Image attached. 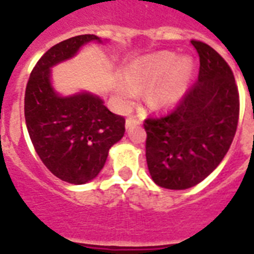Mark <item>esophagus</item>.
I'll return each mask as SVG.
<instances>
[{
	"label": "esophagus",
	"instance_id": "obj_1",
	"mask_svg": "<svg viewBox=\"0 0 254 254\" xmlns=\"http://www.w3.org/2000/svg\"><path fill=\"white\" fill-rule=\"evenodd\" d=\"M138 121L134 119V117H129V119H127V123H125V125H127V129H130V127H133V125H135Z\"/></svg>",
	"mask_w": 254,
	"mask_h": 254
}]
</instances>
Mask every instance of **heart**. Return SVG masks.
Listing matches in <instances>:
<instances>
[{
  "mask_svg": "<svg viewBox=\"0 0 254 254\" xmlns=\"http://www.w3.org/2000/svg\"><path fill=\"white\" fill-rule=\"evenodd\" d=\"M195 70L190 56L168 51L143 56L127 67L124 79L117 82L116 92L123 104L129 106L135 91L145 90L146 103L156 111H171L185 98Z\"/></svg>",
  "mask_w": 254,
  "mask_h": 254,
  "instance_id": "obj_1",
  "label": "heart"
}]
</instances>
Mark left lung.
<instances>
[{"mask_svg":"<svg viewBox=\"0 0 254 254\" xmlns=\"http://www.w3.org/2000/svg\"><path fill=\"white\" fill-rule=\"evenodd\" d=\"M198 79L174 112L145 121L146 160L156 185L183 190L205 180L227 154L239 120L234 73L219 53L191 40Z\"/></svg>","mask_w":254,"mask_h":254,"instance_id":"8db88e82","label":"left lung"}]
</instances>
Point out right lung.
<instances>
[{
    "label": "right lung",
    "instance_id": "1",
    "mask_svg": "<svg viewBox=\"0 0 254 254\" xmlns=\"http://www.w3.org/2000/svg\"><path fill=\"white\" fill-rule=\"evenodd\" d=\"M96 35L64 40L43 55L31 71L24 95L27 130L39 158L56 177L70 184H86L103 170L109 148L125 133V119L87 91L59 94L52 84V67L73 59Z\"/></svg>",
    "mask_w": 254,
    "mask_h": 254
}]
</instances>
